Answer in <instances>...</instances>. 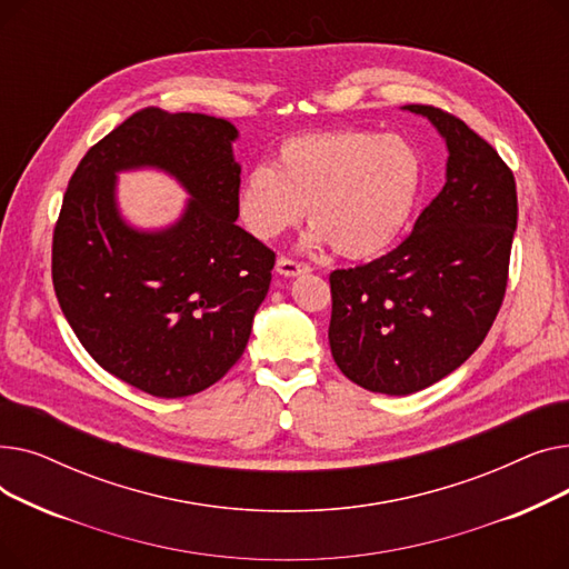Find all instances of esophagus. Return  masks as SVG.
<instances>
[{
  "label": "esophagus",
  "mask_w": 569,
  "mask_h": 569,
  "mask_svg": "<svg viewBox=\"0 0 569 569\" xmlns=\"http://www.w3.org/2000/svg\"><path fill=\"white\" fill-rule=\"evenodd\" d=\"M277 272L283 277H297V274H307L311 272V267L302 260H292V258H279L277 260Z\"/></svg>",
  "instance_id": "esophagus-1"
}]
</instances>
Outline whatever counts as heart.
Returning a JSON list of instances; mask_svg holds the SVG:
<instances>
[{
	"label": "heart",
	"mask_w": 569,
	"mask_h": 569,
	"mask_svg": "<svg viewBox=\"0 0 569 569\" xmlns=\"http://www.w3.org/2000/svg\"><path fill=\"white\" fill-rule=\"evenodd\" d=\"M425 166L401 136L313 131L286 138L274 168H251L237 189V212L260 239L305 219L311 249L335 247L350 260L376 258L406 228L422 189Z\"/></svg>",
	"instance_id": "1"
}]
</instances>
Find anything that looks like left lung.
I'll list each match as a JSON object with an SVG mask.
<instances>
[{"label":"left lung","mask_w":569,"mask_h":569,"mask_svg":"<svg viewBox=\"0 0 569 569\" xmlns=\"http://www.w3.org/2000/svg\"><path fill=\"white\" fill-rule=\"evenodd\" d=\"M450 149L442 191L403 242L330 274V348L346 378L406 397L459 369L500 311L517 230L515 174L452 112L412 103Z\"/></svg>","instance_id":"1"}]
</instances>
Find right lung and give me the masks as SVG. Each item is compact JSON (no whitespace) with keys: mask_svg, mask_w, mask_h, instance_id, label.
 I'll return each mask as SVG.
<instances>
[{"mask_svg":"<svg viewBox=\"0 0 569 569\" xmlns=\"http://www.w3.org/2000/svg\"><path fill=\"white\" fill-rule=\"evenodd\" d=\"M237 129L200 112L142 108L78 163L52 232V286L71 330L114 378L191 397L242 357L277 253L234 221ZM157 164L194 198L161 233L129 229L113 172Z\"/></svg>","mask_w":569,"mask_h":569,"instance_id":"obj_1","label":"right lung"}]
</instances>
